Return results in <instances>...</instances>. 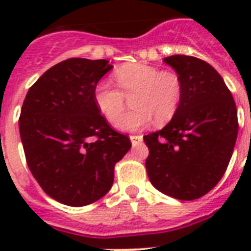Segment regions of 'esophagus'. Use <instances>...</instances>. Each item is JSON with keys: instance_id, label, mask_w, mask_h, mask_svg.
<instances>
[{"instance_id": "obj_1", "label": "esophagus", "mask_w": 251, "mask_h": 251, "mask_svg": "<svg viewBox=\"0 0 251 251\" xmlns=\"http://www.w3.org/2000/svg\"><path fill=\"white\" fill-rule=\"evenodd\" d=\"M130 141H131V145L138 146L143 141V137L142 135H130Z\"/></svg>"}]
</instances>
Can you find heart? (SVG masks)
I'll list each match as a JSON object with an SVG mask.
<instances>
[{"label": "heart", "mask_w": 251, "mask_h": 251, "mask_svg": "<svg viewBox=\"0 0 251 251\" xmlns=\"http://www.w3.org/2000/svg\"><path fill=\"white\" fill-rule=\"evenodd\" d=\"M114 79L120 90L100 82L95 88L94 100L110 124L119 120L116 126L120 130L135 131L149 125L152 118L161 125L177 113L183 87L176 73L151 65L129 64L116 70ZM130 96L133 109L121 116Z\"/></svg>", "instance_id": "heart-1"}]
</instances>
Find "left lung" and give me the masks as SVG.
<instances>
[{"instance_id":"left-lung-1","label":"left lung","mask_w":251,"mask_h":251,"mask_svg":"<svg viewBox=\"0 0 251 251\" xmlns=\"http://www.w3.org/2000/svg\"><path fill=\"white\" fill-rule=\"evenodd\" d=\"M163 61L182 82V100L163 129L143 137L150 151L146 168L157 190L193 201L207 194L226 173L237 139V108L210 64L183 54Z\"/></svg>"}]
</instances>
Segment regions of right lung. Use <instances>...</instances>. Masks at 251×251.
Listing matches in <instances>:
<instances>
[{
	"instance_id": "add662e5",
	"label": "right lung",
	"mask_w": 251,
	"mask_h": 251,
	"mask_svg": "<svg viewBox=\"0 0 251 251\" xmlns=\"http://www.w3.org/2000/svg\"><path fill=\"white\" fill-rule=\"evenodd\" d=\"M106 60L69 58L47 70L25 95L19 133L25 160L41 189L57 202L82 207L110 190L114 165L131 147L95 104Z\"/></svg>"
}]
</instances>
